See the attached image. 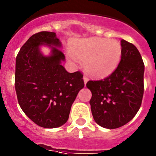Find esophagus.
<instances>
[{"label": "esophagus", "mask_w": 156, "mask_h": 156, "mask_svg": "<svg viewBox=\"0 0 156 156\" xmlns=\"http://www.w3.org/2000/svg\"><path fill=\"white\" fill-rule=\"evenodd\" d=\"M83 82H84V84H87V83L88 82V78L87 76H83Z\"/></svg>", "instance_id": "obj_1"}]
</instances>
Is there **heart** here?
<instances>
[{
	"label": "heart",
	"mask_w": 156,
	"mask_h": 156,
	"mask_svg": "<svg viewBox=\"0 0 156 156\" xmlns=\"http://www.w3.org/2000/svg\"><path fill=\"white\" fill-rule=\"evenodd\" d=\"M69 52L76 59L83 61L84 70L88 75L94 79H104L119 65L122 47L117 40L89 38L72 42Z\"/></svg>",
	"instance_id": "b5f03b06"
}]
</instances>
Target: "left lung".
<instances>
[{
    "label": "left lung",
    "mask_w": 156,
    "mask_h": 156,
    "mask_svg": "<svg viewBox=\"0 0 156 156\" xmlns=\"http://www.w3.org/2000/svg\"><path fill=\"white\" fill-rule=\"evenodd\" d=\"M122 55L114 73L104 80L89 81L90 101L96 123L114 129L129 122L139 110L144 93L145 66L138 48L122 39Z\"/></svg>",
    "instance_id": "1"
}]
</instances>
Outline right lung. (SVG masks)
Here are the masks:
<instances>
[{
    "label": "right lung",
    "mask_w": 156,
    "mask_h": 156,
    "mask_svg": "<svg viewBox=\"0 0 156 156\" xmlns=\"http://www.w3.org/2000/svg\"><path fill=\"white\" fill-rule=\"evenodd\" d=\"M42 46L50 49L44 55ZM62 42L55 32L41 31L30 37L16 58L15 90L18 104L38 126L55 128L67 121L71 106L84 87L80 72L68 73Z\"/></svg>",
    "instance_id": "obj_1"
}]
</instances>
